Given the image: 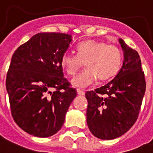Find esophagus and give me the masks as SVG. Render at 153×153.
Wrapping results in <instances>:
<instances>
[{
	"mask_svg": "<svg viewBox=\"0 0 153 153\" xmlns=\"http://www.w3.org/2000/svg\"><path fill=\"white\" fill-rule=\"evenodd\" d=\"M77 94H79V95H84L85 94V92H84L83 91H82V90H80V89H77Z\"/></svg>",
	"mask_w": 153,
	"mask_h": 153,
	"instance_id": "obj_1",
	"label": "esophagus"
}]
</instances>
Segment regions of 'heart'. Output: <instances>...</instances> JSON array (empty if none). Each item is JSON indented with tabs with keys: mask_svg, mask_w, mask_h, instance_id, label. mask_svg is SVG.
<instances>
[{
	"mask_svg": "<svg viewBox=\"0 0 153 153\" xmlns=\"http://www.w3.org/2000/svg\"><path fill=\"white\" fill-rule=\"evenodd\" d=\"M77 55L66 52L62 55L60 64L69 75H74L85 62L86 68L74 77L73 86L86 88L98 79L105 81L114 77L121 68L122 55L115 45L105 42L88 40L82 42L76 48Z\"/></svg>",
	"mask_w": 153,
	"mask_h": 153,
	"instance_id": "1",
	"label": "heart"
}]
</instances>
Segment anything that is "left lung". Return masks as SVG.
<instances>
[{"mask_svg": "<svg viewBox=\"0 0 153 153\" xmlns=\"http://www.w3.org/2000/svg\"><path fill=\"white\" fill-rule=\"evenodd\" d=\"M124 51L123 65L114 79L87 91L86 122L94 137L113 140L126 133L139 115L146 82L139 54L119 39Z\"/></svg>", "mask_w": 153, "mask_h": 153, "instance_id": "obj_1", "label": "left lung"}]
</instances>
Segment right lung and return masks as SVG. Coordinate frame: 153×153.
<instances>
[{"label":"right lung","instance_id":"add662e5","mask_svg":"<svg viewBox=\"0 0 153 153\" xmlns=\"http://www.w3.org/2000/svg\"><path fill=\"white\" fill-rule=\"evenodd\" d=\"M71 40L64 33H38L13 55L6 76L12 116L31 135L48 137L57 133L76 97L60 64Z\"/></svg>","mask_w":153,"mask_h":153}]
</instances>
